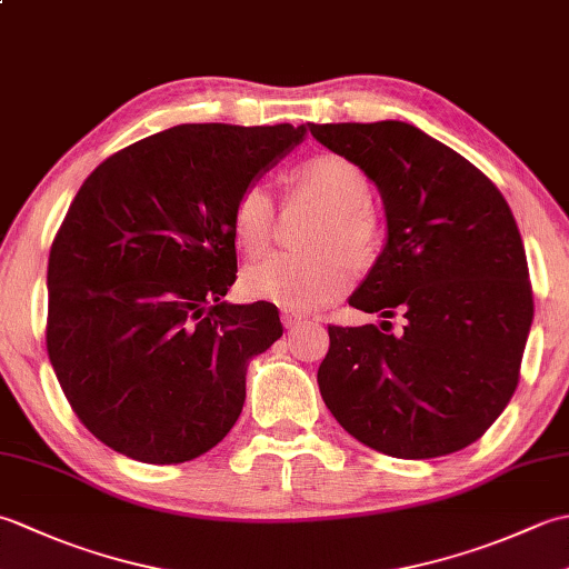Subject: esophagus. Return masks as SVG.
<instances>
[{"label": "esophagus", "mask_w": 569, "mask_h": 569, "mask_svg": "<svg viewBox=\"0 0 569 569\" xmlns=\"http://www.w3.org/2000/svg\"><path fill=\"white\" fill-rule=\"evenodd\" d=\"M281 322H283V328H286V330H296L298 325L303 322V318L291 316V312H283V316H281Z\"/></svg>", "instance_id": "obj_1"}]
</instances>
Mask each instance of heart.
<instances>
[{
    "instance_id": "b5f03b06",
    "label": "heart",
    "mask_w": 569,
    "mask_h": 569,
    "mask_svg": "<svg viewBox=\"0 0 569 569\" xmlns=\"http://www.w3.org/2000/svg\"><path fill=\"white\" fill-rule=\"evenodd\" d=\"M291 186L298 196L325 208L310 237V249L318 253H271L249 263L241 273V293L288 312H308L332 303L352 286L355 269L349 259L365 263L377 253L381 224L369 204L367 173L342 153L310 156L293 168ZM232 224L244 251L261 253L269 247L276 224V200L269 186L257 180L239 192Z\"/></svg>"
}]
</instances>
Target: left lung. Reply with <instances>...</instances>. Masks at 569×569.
I'll use <instances>...</instances> for the list:
<instances>
[{
    "label": "left lung",
    "instance_id": "1",
    "mask_svg": "<svg viewBox=\"0 0 569 569\" xmlns=\"http://www.w3.org/2000/svg\"><path fill=\"white\" fill-rule=\"evenodd\" d=\"M379 188L389 239L349 306L381 328H328L325 406L373 450L430 459L477 442L521 377L533 288L509 202L438 139L406 122L310 124ZM407 318L393 336L389 317Z\"/></svg>",
    "mask_w": 569,
    "mask_h": 569
}]
</instances>
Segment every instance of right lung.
<instances>
[{
	"label": "right lung",
	"instance_id": "add662e5",
	"mask_svg": "<svg viewBox=\"0 0 569 569\" xmlns=\"http://www.w3.org/2000/svg\"><path fill=\"white\" fill-rule=\"evenodd\" d=\"M306 127L180 124L112 153L80 186L48 257L46 349L94 438L149 465L232 430L249 359L283 335L271 303L222 300L232 210Z\"/></svg>",
	"mask_w": 569,
	"mask_h": 569
}]
</instances>
